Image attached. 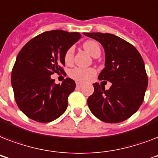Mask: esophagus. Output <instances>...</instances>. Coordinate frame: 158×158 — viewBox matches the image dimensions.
<instances>
[{"mask_svg":"<svg viewBox=\"0 0 158 158\" xmlns=\"http://www.w3.org/2000/svg\"><path fill=\"white\" fill-rule=\"evenodd\" d=\"M82 86H83V84H81V83H76L77 88H81Z\"/></svg>","mask_w":158,"mask_h":158,"instance_id":"obj_1","label":"esophagus"}]
</instances>
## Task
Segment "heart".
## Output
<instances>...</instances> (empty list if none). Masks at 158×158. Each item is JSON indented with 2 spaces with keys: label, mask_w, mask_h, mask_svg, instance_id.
<instances>
[{
  "label": "heart",
  "mask_w": 158,
  "mask_h": 158,
  "mask_svg": "<svg viewBox=\"0 0 158 158\" xmlns=\"http://www.w3.org/2000/svg\"><path fill=\"white\" fill-rule=\"evenodd\" d=\"M84 48L89 54L95 57L100 54L101 50L98 43L93 40H89L84 43ZM74 56V48H69L64 55V61L66 64L71 63ZM96 71L94 68H84V67H75L69 71V76L76 81L84 83L89 81L92 77L94 76Z\"/></svg>",
  "instance_id": "obj_1"
}]
</instances>
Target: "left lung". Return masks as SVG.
<instances>
[{"mask_svg":"<svg viewBox=\"0 0 158 158\" xmlns=\"http://www.w3.org/2000/svg\"><path fill=\"white\" fill-rule=\"evenodd\" d=\"M84 34L103 47L105 68L98 79L111 83L108 90L102 84L94 83V92L88 98V106L102 121L122 122L134 115L143 102L148 87L143 60L134 46L114 34Z\"/></svg>","mask_w":158,"mask_h":158,"instance_id":"left-lung-1","label":"left lung"}]
</instances>
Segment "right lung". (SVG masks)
I'll list each match as a JSON object with an SVG mask.
<instances>
[{
    "label": "right lung",
    "instance_id": "obj_1",
    "mask_svg": "<svg viewBox=\"0 0 158 158\" xmlns=\"http://www.w3.org/2000/svg\"><path fill=\"white\" fill-rule=\"evenodd\" d=\"M80 38L79 33L48 31L31 39L19 52L11 85L16 103L28 118L51 122L65 111L75 83L66 78L61 84H56L51 75L64 72L65 52Z\"/></svg>",
    "mask_w": 158,
    "mask_h": 158
}]
</instances>
